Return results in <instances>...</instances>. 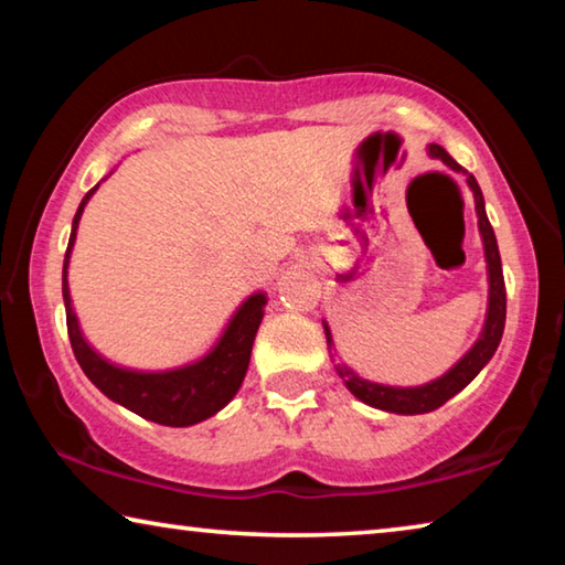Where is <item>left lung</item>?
I'll use <instances>...</instances> for the list:
<instances>
[{
  "label": "left lung",
  "mask_w": 565,
  "mask_h": 565,
  "mask_svg": "<svg viewBox=\"0 0 565 565\" xmlns=\"http://www.w3.org/2000/svg\"><path fill=\"white\" fill-rule=\"evenodd\" d=\"M429 156L440 158L445 166H450L458 173L468 175V185L472 195H476V211H478V226L482 236V246H486V262H488V279H490V297H488V317L486 327L480 331V339L462 360L452 366L450 372L443 374L440 380L423 384V387H387V384L366 382L360 374H354L349 366H337L339 377L344 380L347 390L352 392L356 399L366 402V405L384 409V412H397V415H425V412H433L443 407L447 399L458 395L460 390L468 387V384L478 377V372L490 362V356L495 354V349L503 339L505 329V281H503V264H500V250L495 234H492V226L486 213V201H482V191L476 181V175L468 173L460 163H455L440 146H429ZM324 334L327 344L331 349V331L324 321Z\"/></svg>",
  "instance_id": "obj_1"
}]
</instances>
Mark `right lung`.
I'll return each mask as SVG.
<instances>
[{"label":"right lung","mask_w":565,"mask_h":565,"mask_svg":"<svg viewBox=\"0 0 565 565\" xmlns=\"http://www.w3.org/2000/svg\"><path fill=\"white\" fill-rule=\"evenodd\" d=\"M97 185L93 191H87L75 213L73 234H70L65 254V266H62V299H65L67 334L70 344H73L75 360L83 366L87 380L93 382L105 397H110L113 402H118V405L136 412V415L150 419V423L168 427H188L203 423V419L213 417L218 409L226 407L238 392L241 382H244L250 362V347H254L258 324H262L264 319L266 297L264 294H254V297H248L241 303L234 319L228 321L226 331L221 334L218 344L213 347L203 360L193 364L178 366V370L170 372H136L122 370V366H115L103 360V356L85 342L67 289V264L75 246L77 223L79 216H83L89 195L97 191Z\"/></svg>","instance_id":"add662e5"}]
</instances>
